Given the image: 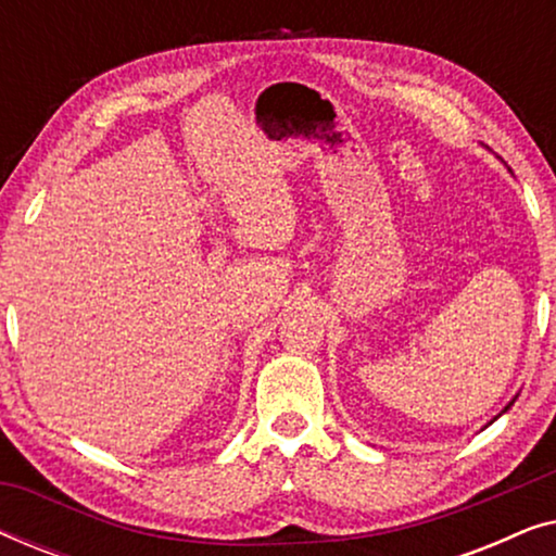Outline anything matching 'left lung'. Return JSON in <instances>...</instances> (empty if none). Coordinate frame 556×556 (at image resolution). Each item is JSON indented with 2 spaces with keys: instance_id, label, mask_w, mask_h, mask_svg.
I'll return each mask as SVG.
<instances>
[{
  "instance_id": "1",
  "label": "left lung",
  "mask_w": 556,
  "mask_h": 556,
  "mask_svg": "<svg viewBox=\"0 0 556 556\" xmlns=\"http://www.w3.org/2000/svg\"><path fill=\"white\" fill-rule=\"evenodd\" d=\"M514 402H516V397H514V400H511V402H508V405H506V407H504V409H501V413H506V409H508V407H511V405H514ZM493 420H496V417H493Z\"/></svg>"
}]
</instances>
